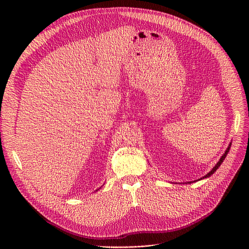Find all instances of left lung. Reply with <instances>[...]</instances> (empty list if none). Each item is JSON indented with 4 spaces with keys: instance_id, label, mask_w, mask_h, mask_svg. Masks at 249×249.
I'll use <instances>...</instances> for the list:
<instances>
[{
    "instance_id": "8db88e82",
    "label": "left lung",
    "mask_w": 249,
    "mask_h": 249,
    "mask_svg": "<svg viewBox=\"0 0 249 249\" xmlns=\"http://www.w3.org/2000/svg\"><path fill=\"white\" fill-rule=\"evenodd\" d=\"M231 143H230V145H229V147H228V149L226 150V152H225V154L221 157V159H220V160L217 162V164L212 168V170L210 171V172H208L206 175H204L203 177H201V178H199V179H197V180H195V181H199V180H202V179H205V178H208V177H210L213 173L214 172H216V170L220 167V165L222 164V162L224 161V160L226 159V157H227V155H228V153H229V151H230V149H231ZM195 181H190V182H186V183H191V182H195Z\"/></svg>"
}]
</instances>
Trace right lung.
<instances>
[{
  "label": "right lung",
  "instance_id": "add662e5",
  "mask_svg": "<svg viewBox=\"0 0 249 249\" xmlns=\"http://www.w3.org/2000/svg\"><path fill=\"white\" fill-rule=\"evenodd\" d=\"M100 188H101V187H100ZM97 190H99V189H96V190H95V191H97Z\"/></svg>",
  "mask_w": 249,
  "mask_h": 249
}]
</instances>
